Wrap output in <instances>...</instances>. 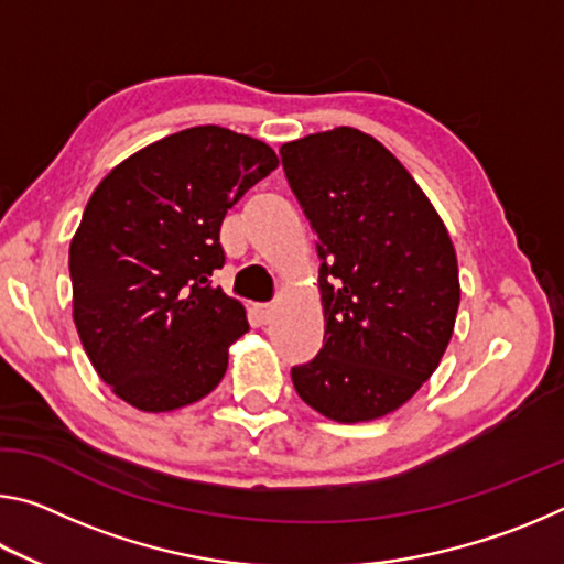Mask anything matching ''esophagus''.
Returning a JSON list of instances; mask_svg holds the SVG:
<instances>
[{
  "mask_svg": "<svg viewBox=\"0 0 564 564\" xmlns=\"http://www.w3.org/2000/svg\"><path fill=\"white\" fill-rule=\"evenodd\" d=\"M259 318L263 321V323H269L273 316H275V305L273 303H263V305H259Z\"/></svg>",
  "mask_w": 564,
  "mask_h": 564,
  "instance_id": "1",
  "label": "esophagus"
}]
</instances>
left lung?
I'll list each match as a JSON object with an SVG mask.
<instances>
[{"label":"left lung","mask_w":564,"mask_h":564,"mask_svg":"<svg viewBox=\"0 0 564 564\" xmlns=\"http://www.w3.org/2000/svg\"><path fill=\"white\" fill-rule=\"evenodd\" d=\"M291 191L318 236L326 336L291 368L305 403L338 423L393 413L451 343L460 283L447 228L405 166L340 127L281 147Z\"/></svg>","instance_id":"left-lung-1"}]
</instances>
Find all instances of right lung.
Here are the masks:
<instances>
[{
	"instance_id": "add662e5",
	"label": "right lung",
	"mask_w": 564,
	"mask_h": 564,
	"mask_svg": "<svg viewBox=\"0 0 564 564\" xmlns=\"http://www.w3.org/2000/svg\"><path fill=\"white\" fill-rule=\"evenodd\" d=\"M279 166L269 144L221 127L156 141L94 191L69 246L74 323L91 366L144 413L221 383L243 305L216 289L221 224Z\"/></svg>"
}]
</instances>
